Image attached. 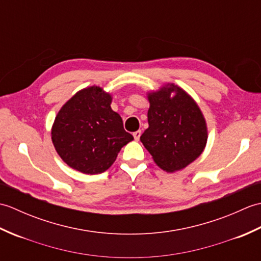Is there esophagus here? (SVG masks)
<instances>
[{"label":"esophagus","instance_id":"1","mask_svg":"<svg viewBox=\"0 0 261 261\" xmlns=\"http://www.w3.org/2000/svg\"><path fill=\"white\" fill-rule=\"evenodd\" d=\"M140 136H141V131H140V130H138V131H136V132H134V138H135L136 141H138V140L140 139Z\"/></svg>","mask_w":261,"mask_h":261}]
</instances>
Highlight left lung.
Here are the masks:
<instances>
[{
    "label": "left lung",
    "instance_id": "obj_1",
    "mask_svg": "<svg viewBox=\"0 0 261 261\" xmlns=\"http://www.w3.org/2000/svg\"><path fill=\"white\" fill-rule=\"evenodd\" d=\"M148 129L140 140L159 168L175 173L187 167L204 151L207 124L190 94L174 83L147 93Z\"/></svg>",
    "mask_w": 261,
    "mask_h": 261
}]
</instances>
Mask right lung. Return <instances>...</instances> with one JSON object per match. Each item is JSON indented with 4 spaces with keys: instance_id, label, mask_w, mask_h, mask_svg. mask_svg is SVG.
<instances>
[{
    "instance_id": "add662e5",
    "label": "right lung",
    "mask_w": 261,
    "mask_h": 261,
    "mask_svg": "<svg viewBox=\"0 0 261 261\" xmlns=\"http://www.w3.org/2000/svg\"><path fill=\"white\" fill-rule=\"evenodd\" d=\"M111 103L112 95L93 85L74 94L58 111L51 140L59 157L70 168L87 175L104 173L113 165L121 148L134 140Z\"/></svg>"
}]
</instances>
